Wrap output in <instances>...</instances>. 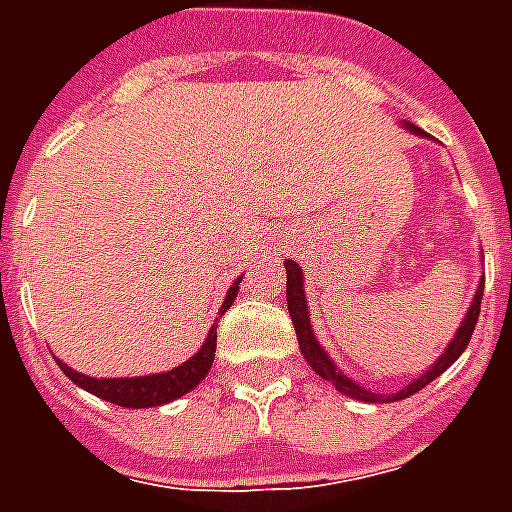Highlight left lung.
<instances>
[{"mask_svg": "<svg viewBox=\"0 0 512 512\" xmlns=\"http://www.w3.org/2000/svg\"><path fill=\"white\" fill-rule=\"evenodd\" d=\"M403 128L411 131L414 136H422V139L428 136L422 128L414 126V123H403ZM285 274H288V312L290 321H293V329H296V340H299L301 356H304L307 365H310L323 381H329L337 392L354 397V400H362V403H392V400H406V397H411L414 392H419L422 386H428L433 378H439L441 373L466 351V345L472 340L474 323H477V315H480V299H483L485 288V279L480 277V285L474 290V299L469 301V310L463 315L458 332L452 334V340L447 343V348L439 354V359H436L425 373H419L414 381H408L403 389H397L392 395H381V392H373V389H367V386H362L359 381H354L351 376H345L343 370H340V365H337L332 356L326 354V348L318 343V337H315V329H312L310 321L307 296H304V271H301V266L296 260H285Z\"/></svg>", "mask_w": 512, "mask_h": 512, "instance_id": "8db88e82", "label": "left lung"}]
</instances>
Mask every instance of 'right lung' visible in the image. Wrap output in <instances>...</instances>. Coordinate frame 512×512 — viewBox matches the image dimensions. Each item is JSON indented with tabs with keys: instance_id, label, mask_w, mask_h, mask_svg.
Returning a JSON list of instances; mask_svg holds the SVG:
<instances>
[{
	"instance_id": "1",
	"label": "right lung",
	"mask_w": 512,
	"mask_h": 512,
	"mask_svg": "<svg viewBox=\"0 0 512 512\" xmlns=\"http://www.w3.org/2000/svg\"><path fill=\"white\" fill-rule=\"evenodd\" d=\"M238 288H241V277L235 279L230 290L224 293L222 307H219V315L230 310V304L238 296ZM216 326L213 323L211 332L205 337V343L200 345V351L194 356H189L183 365L172 367L167 373H153V376H131V378H95L84 376V373H76L73 367H68L65 362L57 359V365L65 376L71 378L73 384L87 389L90 395L101 397V400H109L115 406L123 408H153L164 406V403H172L178 400L186 392H191L194 386L200 384L202 378L208 376V370L213 365V356H216Z\"/></svg>"
}]
</instances>
